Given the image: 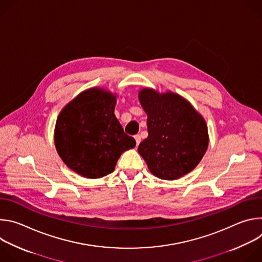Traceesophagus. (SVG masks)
I'll return each mask as SVG.
<instances>
[{"label": "esophagus", "mask_w": 262, "mask_h": 262, "mask_svg": "<svg viewBox=\"0 0 262 262\" xmlns=\"http://www.w3.org/2000/svg\"><path fill=\"white\" fill-rule=\"evenodd\" d=\"M135 140H136V144H137V146L140 144V142H141V137H140V135H136L135 136Z\"/></svg>", "instance_id": "obj_1"}]
</instances>
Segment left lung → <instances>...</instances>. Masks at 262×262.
Here are the masks:
<instances>
[{
    "mask_svg": "<svg viewBox=\"0 0 262 262\" xmlns=\"http://www.w3.org/2000/svg\"><path fill=\"white\" fill-rule=\"evenodd\" d=\"M147 114L148 137L138 151L149 171L165 180H175L190 173L200 163L208 147L204 118L182 96L151 88L139 92Z\"/></svg>",
    "mask_w": 262,
    "mask_h": 262,
    "instance_id": "1",
    "label": "left lung"
}]
</instances>
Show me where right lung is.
<instances>
[{
  "mask_svg": "<svg viewBox=\"0 0 262 262\" xmlns=\"http://www.w3.org/2000/svg\"><path fill=\"white\" fill-rule=\"evenodd\" d=\"M116 95L101 88L83 91L60 112L55 127L57 152L86 178L112 173L122 152L136 146L114 114Z\"/></svg>",
  "mask_w": 262,
  "mask_h": 262,
  "instance_id": "add662e5",
  "label": "right lung"
}]
</instances>
